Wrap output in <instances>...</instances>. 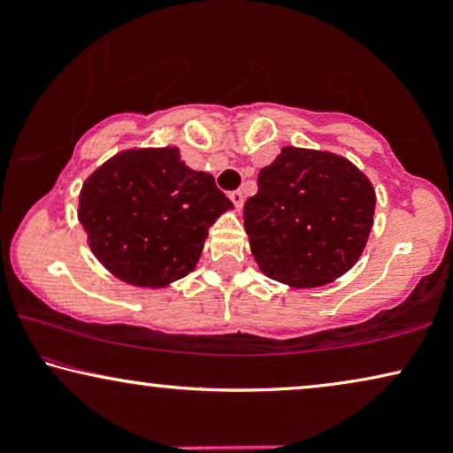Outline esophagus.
I'll return each mask as SVG.
<instances>
[{
	"label": "esophagus",
	"mask_w": 453,
	"mask_h": 453,
	"mask_svg": "<svg viewBox=\"0 0 453 453\" xmlns=\"http://www.w3.org/2000/svg\"><path fill=\"white\" fill-rule=\"evenodd\" d=\"M228 197H231V202L234 203V208H237V210H241V208H243V191H231V196H228Z\"/></svg>",
	"instance_id": "34e87169"
}]
</instances>
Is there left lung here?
<instances>
[{
  "instance_id": "obj_1",
  "label": "left lung",
  "mask_w": 453,
  "mask_h": 453,
  "mask_svg": "<svg viewBox=\"0 0 453 453\" xmlns=\"http://www.w3.org/2000/svg\"><path fill=\"white\" fill-rule=\"evenodd\" d=\"M375 189L349 158L284 146L245 202L251 256L272 280L318 288L344 276L373 228Z\"/></svg>"
}]
</instances>
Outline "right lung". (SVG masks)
I'll return each instance as SVG.
<instances>
[{"label": "right lung", "instance_id": "1", "mask_svg": "<svg viewBox=\"0 0 453 453\" xmlns=\"http://www.w3.org/2000/svg\"><path fill=\"white\" fill-rule=\"evenodd\" d=\"M228 210L214 177L189 169L179 148H127L86 177L78 220L117 280L165 288L196 270L208 228Z\"/></svg>", "mask_w": 453, "mask_h": 453}]
</instances>
